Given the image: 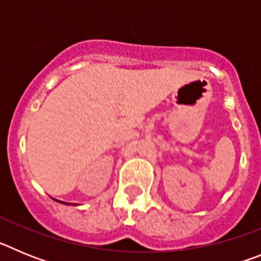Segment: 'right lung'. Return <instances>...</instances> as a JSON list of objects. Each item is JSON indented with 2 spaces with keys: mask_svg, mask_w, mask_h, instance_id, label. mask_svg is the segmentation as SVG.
<instances>
[{
  "mask_svg": "<svg viewBox=\"0 0 261 261\" xmlns=\"http://www.w3.org/2000/svg\"><path fill=\"white\" fill-rule=\"evenodd\" d=\"M55 200H56V199H55ZM56 201H59V200H56ZM59 202H62V204H66V205H73V204H68V202H64V201H59Z\"/></svg>",
  "mask_w": 261,
  "mask_h": 261,
  "instance_id": "1",
  "label": "right lung"
}]
</instances>
